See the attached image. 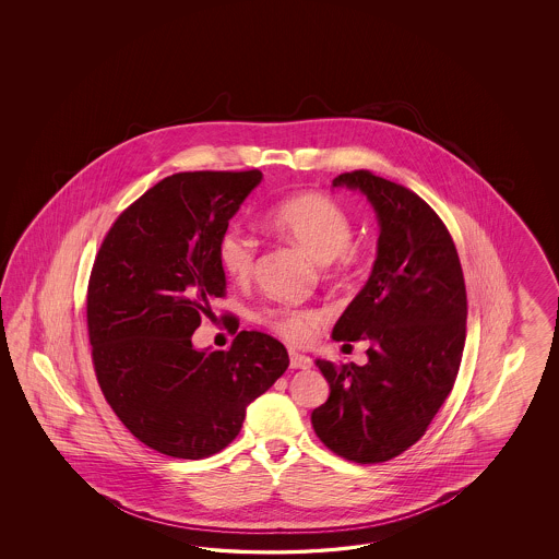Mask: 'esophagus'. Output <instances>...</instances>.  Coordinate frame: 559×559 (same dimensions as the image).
Returning <instances> with one entry per match:
<instances>
[{
	"instance_id": "esophagus-1",
	"label": "esophagus",
	"mask_w": 559,
	"mask_h": 559,
	"mask_svg": "<svg viewBox=\"0 0 559 559\" xmlns=\"http://www.w3.org/2000/svg\"><path fill=\"white\" fill-rule=\"evenodd\" d=\"M288 365H290V369H311L313 367V360L309 358L307 355H301V353H297V350H288Z\"/></svg>"
}]
</instances>
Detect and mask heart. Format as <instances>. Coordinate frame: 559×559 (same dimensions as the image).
<instances>
[{"instance_id": "heart-1", "label": "heart", "mask_w": 559, "mask_h": 559, "mask_svg": "<svg viewBox=\"0 0 559 559\" xmlns=\"http://www.w3.org/2000/svg\"><path fill=\"white\" fill-rule=\"evenodd\" d=\"M269 221L276 231L299 246L318 264H336L344 272L355 260L353 254V223L348 215L322 194H297L274 204ZM258 243L254 236L241 227H229L219 241V262L223 272L234 281H246L254 271ZM323 313L318 309L274 307L262 313V322L293 342L313 338Z\"/></svg>"}]
</instances>
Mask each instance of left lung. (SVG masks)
<instances>
[{
  "label": "left lung",
  "instance_id": "left-lung-1",
  "mask_svg": "<svg viewBox=\"0 0 559 559\" xmlns=\"http://www.w3.org/2000/svg\"><path fill=\"white\" fill-rule=\"evenodd\" d=\"M332 187L358 190L379 225L371 276L332 330V338L367 340L369 360L316 362L330 397L311 424L340 457L381 463L423 437L453 390L465 346V281L453 239L418 194L369 169L340 174Z\"/></svg>",
  "mask_w": 559,
  "mask_h": 559
}]
</instances>
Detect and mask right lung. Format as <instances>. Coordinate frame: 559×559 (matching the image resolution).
<instances>
[{"label": "right lung", "instance_id": "obj_1", "mask_svg": "<svg viewBox=\"0 0 559 559\" xmlns=\"http://www.w3.org/2000/svg\"><path fill=\"white\" fill-rule=\"evenodd\" d=\"M262 171H185L150 188L102 241L87 332L106 402L169 457L203 459L236 439L246 409L287 371V348L239 332L229 350L192 334L225 295L219 241Z\"/></svg>", "mask_w": 559, "mask_h": 559}]
</instances>
